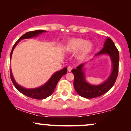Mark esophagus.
<instances>
[{
	"mask_svg": "<svg viewBox=\"0 0 131 131\" xmlns=\"http://www.w3.org/2000/svg\"><path fill=\"white\" fill-rule=\"evenodd\" d=\"M67 70L69 72H70V71H71V70H72V67H71V66H69V67H67Z\"/></svg>",
	"mask_w": 131,
	"mask_h": 131,
	"instance_id": "34e87169",
	"label": "esophagus"
}]
</instances>
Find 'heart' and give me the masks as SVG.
Listing matches in <instances>:
<instances>
[{"label":"heart","mask_w":131,"mask_h":131,"mask_svg":"<svg viewBox=\"0 0 131 131\" xmlns=\"http://www.w3.org/2000/svg\"><path fill=\"white\" fill-rule=\"evenodd\" d=\"M93 49V44L86 42L83 39L74 38L69 40L66 45V49L71 53H77V59L82 61L90 55Z\"/></svg>","instance_id":"1"}]
</instances>
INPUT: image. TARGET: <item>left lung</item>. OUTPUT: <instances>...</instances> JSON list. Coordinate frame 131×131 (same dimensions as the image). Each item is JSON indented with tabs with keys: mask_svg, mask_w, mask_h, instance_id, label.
Returning a JSON list of instances; mask_svg holds the SVG:
<instances>
[{
	"mask_svg": "<svg viewBox=\"0 0 131 131\" xmlns=\"http://www.w3.org/2000/svg\"><path fill=\"white\" fill-rule=\"evenodd\" d=\"M102 55H108L112 64V70L108 78L100 85L89 84L86 80L84 66L85 63L80 64L71 72L74 76V86L77 93L80 96L85 98H93L103 95L110 90L115 83L119 71V53L115 45L110 37H107L104 44V48L95 57Z\"/></svg>",
	"mask_w": 131,
	"mask_h": 131,
	"instance_id": "8db88e82",
	"label": "left lung"
}]
</instances>
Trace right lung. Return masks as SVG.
I'll use <instances>...</instances> for the list:
<instances>
[{"label":"right lung","mask_w":131,"mask_h":131,"mask_svg":"<svg viewBox=\"0 0 131 131\" xmlns=\"http://www.w3.org/2000/svg\"><path fill=\"white\" fill-rule=\"evenodd\" d=\"M46 31L42 30H36V31H29L27 33H25L24 35H23L20 38H19L17 42L14 44L13 47L12 48L11 52H10V59H11L12 54L13 52V51L14 48L17 45L18 43V42H20L23 39H30L32 38V37H36L39 35H40L43 33H45ZM67 67H64V69L61 70L60 71H57L52 76L51 78H49V79L43 85L41 86L40 87L36 88H32V89H28L26 88L21 86L19 85H18L16 81L14 79L13 75L12 74L11 72V69H10V79L13 83L14 85L15 86V87L21 93H22L23 94H24V95L28 97L34 98V99H37V100H42L45 99V98L48 97L50 95H51L53 94V91L55 90V87L58 83L59 80H60V79L62 78V76L65 75L67 73Z\"/></svg>","instance_id":"add662e5"}]
</instances>
